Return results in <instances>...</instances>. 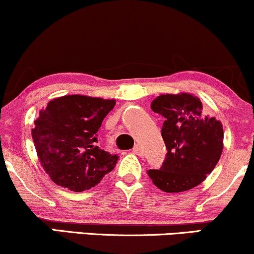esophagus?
I'll list each match as a JSON object with an SVG mask.
<instances>
[{"mask_svg":"<svg viewBox=\"0 0 254 254\" xmlns=\"http://www.w3.org/2000/svg\"><path fill=\"white\" fill-rule=\"evenodd\" d=\"M132 151H133V154H136V155L143 156V150L141 149V147H139V145H135V147H133Z\"/></svg>","mask_w":254,"mask_h":254,"instance_id":"34e87169","label":"esophagus"}]
</instances>
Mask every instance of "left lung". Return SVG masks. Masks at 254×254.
Listing matches in <instances>:
<instances>
[{"mask_svg": "<svg viewBox=\"0 0 254 254\" xmlns=\"http://www.w3.org/2000/svg\"><path fill=\"white\" fill-rule=\"evenodd\" d=\"M150 107L165 118L161 135L167 155L160 170H149L148 176L167 193L196 188L211 173L222 154V123L204 116L199 98L190 93L161 94Z\"/></svg>", "mask_w": 254, "mask_h": 254, "instance_id": "obj_1", "label": "left lung"}]
</instances>
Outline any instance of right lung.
<instances>
[{
	"label": "right lung",
	"mask_w": 254,
	"mask_h": 254,
	"mask_svg": "<svg viewBox=\"0 0 254 254\" xmlns=\"http://www.w3.org/2000/svg\"><path fill=\"white\" fill-rule=\"evenodd\" d=\"M116 100L64 95L49 101L34 121L32 138L44 171L74 192L94 188L118 161L98 147V130Z\"/></svg>",
	"instance_id": "add662e5"
}]
</instances>
